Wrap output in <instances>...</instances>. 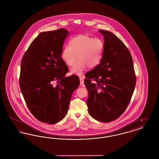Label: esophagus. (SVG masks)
<instances>
[{"mask_svg": "<svg viewBox=\"0 0 159 159\" xmlns=\"http://www.w3.org/2000/svg\"><path fill=\"white\" fill-rule=\"evenodd\" d=\"M79 79H80V85L81 86H82V87H84V80H83V77H80Z\"/></svg>", "mask_w": 159, "mask_h": 159, "instance_id": "34e87169", "label": "esophagus"}]
</instances>
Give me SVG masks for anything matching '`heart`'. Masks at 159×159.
<instances>
[{
	"label": "heart",
	"instance_id": "obj_1",
	"mask_svg": "<svg viewBox=\"0 0 159 159\" xmlns=\"http://www.w3.org/2000/svg\"><path fill=\"white\" fill-rule=\"evenodd\" d=\"M104 44L99 39H95L87 34H80L71 39L70 46H66L61 53V57L66 64L72 67L71 72L80 75L86 67H96L102 59Z\"/></svg>",
	"mask_w": 159,
	"mask_h": 159
}]
</instances>
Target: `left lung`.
Here are the masks:
<instances>
[{"instance_id": "left-lung-1", "label": "left lung", "mask_w": 159, "mask_h": 159, "mask_svg": "<svg viewBox=\"0 0 159 159\" xmlns=\"http://www.w3.org/2000/svg\"><path fill=\"white\" fill-rule=\"evenodd\" d=\"M98 31L104 38L102 57L99 64L85 74L84 83L88 91L89 113L98 121L108 123L116 120L126 109L136 76L128 48L113 33Z\"/></svg>"}]
</instances>
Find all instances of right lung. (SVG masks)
Returning a JSON list of instances; mask_svg holds the SVG:
<instances>
[{
	"mask_svg": "<svg viewBox=\"0 0 159 159\" xmlns=\"http://www.w3.org/2000/svg\"><path fill=\"white\" fill-rule=\"evenodd\" d=\"M68 34L64 29L40 33L21 63L20 87L25 103L34 117L48 124L66 116L72 93L80 84L78 76L66 77L68 68L61 53Z\"/></svg>",
	"mask_w": 159,
	"mask_h": 159,
	"instance_id": "obj_1",
	"label": "right lung"
}]
</instances>
